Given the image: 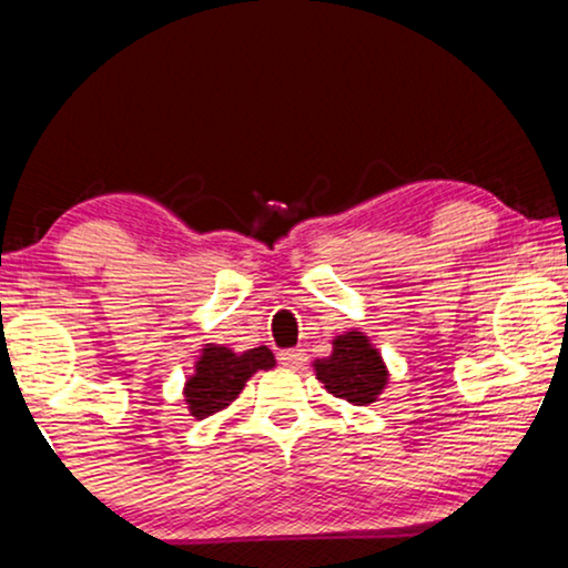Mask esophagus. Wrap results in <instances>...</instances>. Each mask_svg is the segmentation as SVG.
<instances>
[{
    "instance_id": "1",
    "label": "esophagus",
    "mask_w": 568,
    "mask_h": 568,
    "mask_svg": "<svg viewBox=\"0 0 568 568\" xmlns=\"http://www.w3.org/2000/svg\"><path fill=\"white\" fill-rule=\"evenodd\" d=\"M278 361H282L286 368H300L305 363V349H282V353H278Z\"/></svg>"
}]
</instances>
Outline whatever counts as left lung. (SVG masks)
<instances>
[{"label": "left lung", "mask_w": 568, "mask_h": 568, "mask_svg": "<svg viewBox=\"0 0 568 568\" xmlns=\"http://www.w3.org/2000/svg\"><path fill=\"white\" fill-rule=\"evenodd\" d=\"M332 345L334 349L328 358L313 361L316 379L342 400L353 405L374 403L389 379L379 349L371 345L363 332L339 334Z\"/></svg>", "instance_id": "left-lung-1"}]
</instances>
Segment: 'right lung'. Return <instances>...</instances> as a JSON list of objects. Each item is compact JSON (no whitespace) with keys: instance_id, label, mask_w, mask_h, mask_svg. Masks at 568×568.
Listing matches in <instances>:
<instances>
[{"instance_id":"right-lung-1","label":"right lung","mask_w":568,"mask_h":568,"mask_svg":"<svg viewBox=\"0 0 568 568\" xmlns=\"http://www.w3.org/2000/svg\"><path fill=\"white\" fill-rule=\"evenodd\" d=\"M273 366H276V361L265 345L244 349L242 355L221 345H205L197 363H194V374L184 384L189 413L194 418L213 416L240 397L244 384L255 371H268Z\"/></svg>"}]
</instances>
